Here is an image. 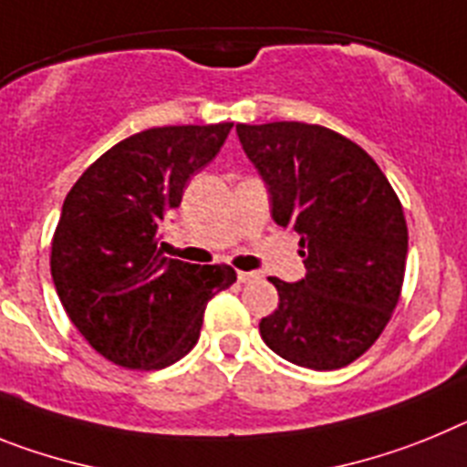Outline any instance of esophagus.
<instances>
[{"label": "esophagus", "mask_w": 467, "mask_h": 467, "mask_svg": "<svg viewBox=\"0 0 467 467\" xmlns=\"http://www.w3.org/2000/svg\"><path fill=\"white\" fill-rule=\"evenodd\" d=\"M237 279L242 284H249V282H256L258 279V273H246V270H239L237 273Z\"/></svg>", "instance_id": "esophagus-1"}]
</instances>
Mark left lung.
Returning <instances> with one entry per match:
<instances>
[{
    "instance_id": "1",
    "label": "left lung",
    "mask_w": 467,
    "mask_h": 467,
    "mask_svg": "<svg viewBox=\"0 0 467 467\" xmlns=\"http://www.w3.org/2000/svg\"><path fill=\"white\" fill-rule=\"evenodd\" d=\"M239 143L270 190L277 225L301 234L306 277L277 286L261 319L265 346L315 371L348 367L390 322L404 284L402 202L371 157L319 124H237Z\"/></svg>"
}]
</instances>
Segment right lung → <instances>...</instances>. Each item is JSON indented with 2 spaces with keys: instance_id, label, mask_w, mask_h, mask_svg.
<instances>
[{
  "instance_id": "right-lung-1",
  "label": "right lung",
  "mask_w": 467,
  "mask_h": 467,
  "mask_svg": "<svg viewBox=\"0 0 467 467\" xmlns=\"http://www.w3.org/2000/svg\"><path fill=\"white\" fill-rule=\"evenodd\" d=\"M233 121L155 127L124 138L67 192L51 239V277L93 350L136 371L171 367L200 340L206 303L237 282L233 267L166 258L160 225Z\"/></svg>"
}]
</instances>
